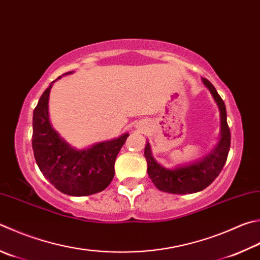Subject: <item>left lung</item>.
Returning a JSON list of instances; mask_svg holds the SVG:
<instances>
[{
	"label": "left lung",
	"instance_id": "left-lung-1",
	"mask_svg": "<svg viewBox=\"0 0 260 260\" xmlns=\"http://www.w3.org/2000/svg\"><path fill=\"white\" fill-rule=\"evenodd\" d=\"M202 82L209 88L219 107L221 119L220 141L214 151L200 161L176 169H166L160 166L151 154L150 144L146 143L144 157L148 162V174L155 187H158L160 191L174 193V194H190V193L202 191L215 181L228 160L231 146V132L226 118L228 116H226L225 103L208 79L202 78Z\"/></svg>",
	"mask_w": 260,
	"mask_h": 260
}]
</instances>
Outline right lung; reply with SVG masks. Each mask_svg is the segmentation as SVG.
Listing matches in <instances>:
<instances>
[{"mask_svg":"<svg viewBox=\"0 0 260 260\" xmlns=\"http://www.w3.org/2000/svg\"><path fill=\"white\" fill-rule=\"evenodd\" d=\"M51 85L40 98L32 115V151L44 177L68 196L101 192L115 176V161L128 134L101 142L87 150H75L52 128L48 103Z\"/></svg>","mask_w":260,"mask_h":260,"instance_id":"right-lung-1","label":"right lung"}]
</instances>
